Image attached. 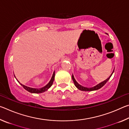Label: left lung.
<instances>
[{"label":"left lung","mask_w":129,"mask_h":129,"mask_svg":"<svg viewBox=\"0 0 129 129\" xmlns=\"http://www.w3.org/2000/svg\"><path fill=\"white\" fill-rule=\"evenodd\" d=\"M114 71H113V73H112V75H110V77H109L108 78H107L106 80H105L104 81L102 82L101 83H100L99 84L93 87V88H86V87H84L81 85H80V84H78V83L77 82V81L75 80V78H74V76L72 75V80L73 81V82H74V84H75V85L77 87V88L79 89L80 90H82V91H93V90H98V89H99L100 88H101L102 86H103L105 84H106V83L108 81V80L110 79V78L112 75H113V72H114Z\"/></svg>","instance_id":"left-lung-1"}]
</instances>
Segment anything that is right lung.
Here are the masks:
<instances>
[{
	"instance_id": "add662e5",
	"label": "right lung",
	"mask_w": 129,
	"mask_h": 129,
	"mask_svg": "<svg viewBox=\"0 0 129 129\" xmlns=\"http://www.w3.org/2000/svg\"><path fill=\"white\" fill-rule=\"evenodd\" d=\"M54 76H55V73H54V72L53 73V75H52V77L51 78V80H50V81L49 82L48 84L47 85H45L44 87H43L42 88H40V89H35V88H29V87H28V86H26L25 85H22L21 84H20V85L21 86H22L24 89H25L26 90H27L28 91H29L30 93H43V92H44L45 91L47 90L50 87H51L52 84H53V81L54 79Z\"/></svg>"
}]
</instances>
